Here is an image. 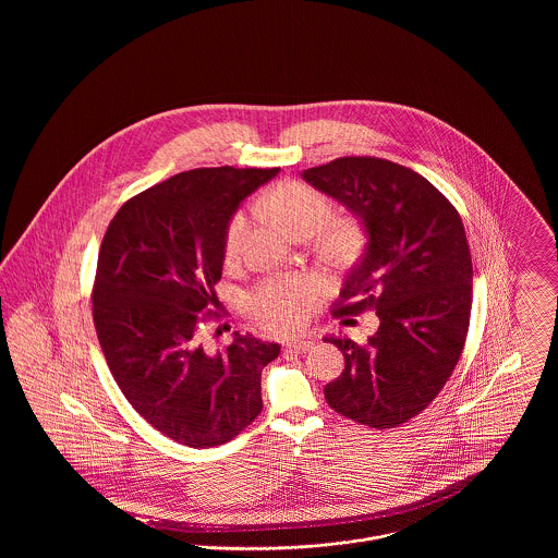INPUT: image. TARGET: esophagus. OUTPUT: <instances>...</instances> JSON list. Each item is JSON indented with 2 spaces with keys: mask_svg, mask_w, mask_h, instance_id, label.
Listing matches in <instances>:
<instances>
[{
  "mask_svg": "<svg viewBox=\"0 0 558 558\" xmlns=\"http://www.w3.org/2000/svg\"><path fill=\"white\" fill-rule=\"evenodd\" d=\"M314 347V341H310V339H303V341H292V343H287V351H294V353H305V351H310Z\"/></svg>",
  "mask_w": 558,
  "mask_h": 558,
  "instance_id": "1",
  "label": "esophagus"
}]
</instances>
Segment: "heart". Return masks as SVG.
<instances>
[{
  "label": "heart",
  "instance_id": "heart-1",
  "mask_svg": "<svg viewBox=\"0 0 558 558\" xmlns=\"http://www.w3.org/2000/svg\"><path fill=\"white\" fill-rule=\"evenodd\" d=\"M259 207L266 215L280 221L294 239L314 236L332 213L328 196L301 182H282L271 187ZM248 228L251 217L246 211H239L230 219L223 239L226 262L239 259L244 240L248 236ZM319 242L328 257L347 259L357 248L360 234L351 221H335L322 232ZM316 296L318 287L310 280H276L267 282L264 289L253 294L248 307L253 318L269 330L291 332L303 324L305 312L316 301Z\"/></svg>",
  "mask_w": 558,
  "mask_h": 558
}]
</instances>
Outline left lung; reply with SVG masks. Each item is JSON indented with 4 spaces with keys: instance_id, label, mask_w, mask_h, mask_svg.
Masks as SVG:
<instances>
[{
    "instance_id": "obj_1",
    "label": "left lung",
    "mask_w": 558,
    "mask_h": 558,
    "mask_svg": "<svg viewBox=\"0 0 558 558\" xmlns=\"http://www.w3.org/2000/svg\"><path fill=\"white\" fill-rule=\"evenodd\" d=\"M301 178L343 205L366 236L335 316L374 307L380 319L366 345L324 337L345 355L324 398L355 423L401 425L444 389L469 332L473 262L462 219L428 180L391 160L345 157Z\"/></svg>"
}]
</instances>
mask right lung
Returning a JSON list of instances; mask_svg holds the SVG:
<instances>
[{"label": "right lung", "mask_w": 558, "mask_h": 558, "mask_svg": "<svg viewBox=\"0 0 558 558\" xmlns=\"http://www.w3.org/2000/svg\"><path fill=\"white\" fill-rule=\"evenodd\" d=\"M278 171L178 173L128 201L100 246L94 324L108 368L146 423L190 448L230 441L264 408L262 371L280 345L234 332L209 353L198 324L219 303L230 219Z\"/></svg>", "instance_id": "add662e5"}]
</instances>
